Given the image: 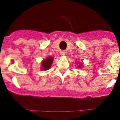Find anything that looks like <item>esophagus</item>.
I'll return each mask as SVG.
<instances>
[{
	"label": "esophagus",
	"mask_w": 120,
	"mask_h": 120,
	"mask_svg": "<svg viewBox=\"0 0 120 120\" xmlns=\"http://www.w3.org/2000/svg\"><path fill=\"white\" fill-rule=\"evenodd\" d=\"M65 53H66L65 51L63 50V51H61V52H60V55H65Z\"/></svg>",
	"instance_id": "obj_1"
}]
</instances>
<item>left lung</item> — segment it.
Here are the masks:
<instances>
[{
    "instance_id": "obj_1",
    "label": "left lung",
    "mask_w": 120,
    "mask_h": 120,
    "mask_svg": "<svg viewBox=\"0 0 120 120\" xmlns=\"http://www.w3.org/2000/svg\"><path fill=\"white\" fill-rule=\"evenodd\" d=\"M79 67L80 68V67H82V65H79Z\"/></svg>"
}]
</instances>
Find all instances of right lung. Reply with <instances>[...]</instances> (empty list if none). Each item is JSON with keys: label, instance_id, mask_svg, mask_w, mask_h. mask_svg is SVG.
I'll list each match as a JSON object with an SVG mask.
<instances>
[{"label": "right lung", "instance_id": "obj_1", "mask_svg": "<svg viewBox=\"0 0 120 120\" xmlns=\"http://www.w3.org/2000/svg\"><path fill=\"white\" fill-rule=\"evenodd\" d=\"M53 61V58L51 56H48L45 60H43L41 62V69L43 70H47L49 68H50L51 65Z\"/></svg>", "mask_w": 120, "mask_h": 120}]
</instances>
